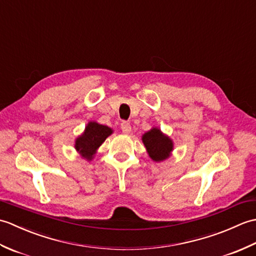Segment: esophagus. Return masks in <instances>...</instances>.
Instances as JSON below:
<instances>
[{
  "instance_id": "1",
  "label": "esophagus",
  "mask_w": 256,
  "mask_h": 256,
  "mask_svg": "<svg viewBox=\"0 0 256 256\" xmlns=\"http://www.w3.org/2000/svg\"><path fill=\"white\" fill-rule=\"evenodd\" d=\"M121 130H122V132L124 133V134H128L130 132L132 131V126H131V124H130L128 122H122V124H121Z\"/></svg>"
}]
</instances>
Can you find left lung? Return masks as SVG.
I'll list each match as a JSON object with an SVG mask.
<instances>
[{"label": "left lung", "mask_w": 256, "mask_h": 256, "mask_svg": "<svg viewBox=\"0 0 256 256\" xmlns=\"http://www.w3.org/2000/svg\"><path fill=\"white\" fill-rule=\"evenodd\" d=\"M142 142L150 160L157 162L170 158L174 150L172 140L156 126L142 135Z\"/></svg>", "instance_id": "8db88e82"}]
</instances>
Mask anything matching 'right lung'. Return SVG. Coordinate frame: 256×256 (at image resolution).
<instances>
[{
    "label": "right lung",
    "instance_id": "add662e5",
    "mask_svg": "<svg viewBox=\"0 0 256 256\" xmlns=\"http://www.w3.org/2000/svg\"><path fill=\"white\" fill-rule=\"evenodd\" d=\"M112 133L113 130L106 125L96 121H89L82 134L74 140V150L81 156V158L91 162L94 158L98 148Z\"/></svg>",
    "mask_w": 256,
    "mask_h": 256
}]
</instances>
